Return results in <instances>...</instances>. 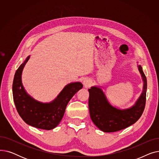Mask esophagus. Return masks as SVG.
<instances>
[{"label":"esophagus","instance_id":"obj_1","mask_svg":"<svg viewBox=\"0 0 159 159\" xmlns=\"http://www.w3.org/2000/svg\"><path fill=\"white\" fill-rule=\"evenodd\" d=\"M83 84H84L85 87H89L91 84V81L89 79H85L84 82H83Z\"/></svg>","mask_w":159,"mask_h":159}]
</instances>
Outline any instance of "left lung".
Returning a JSON list of instances; mask_svg holds the SVG:
<instances>
[{"instance_id": "8db88e82", "label": "left lung", "mask_w": 159, "mask_h": 159, "mask_svg": "<svg viewBox=\"0 0 159 159\" xmlns=\"http://www.w3.org/2000/svg\"><path fill=\"white\" fill-rule=\"evenodd\" d=\"M139 70L144 80V90L135 106L128 110H120L112 107L101 89L92 87L88 89L89 110L91 119L104 132H115L135 123L143 114L146 101L147 79L141 66Z\"/></svg>"}]
</instances>
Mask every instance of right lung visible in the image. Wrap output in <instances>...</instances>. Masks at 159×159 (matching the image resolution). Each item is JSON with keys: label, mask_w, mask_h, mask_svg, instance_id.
Listing matches in <instances>:
<instances>
[{"label": "right lung", "mask_w": 159, "mask_h": 159, "mask_svg": "<svg viewBox=\"0 0 159 159\" xmlns=\"http://www.w3.org/2000/svg\"><path fill=\"white\" fill-rule=\"evenodd\" d=\"M29 58L16 70L14 76L12 88L16 109L22 120L30 126L43 129H52L62 120L70 99L83 86L80 82L68 84L52 103L43 104L35 101L26 93L21 81L22 71Z\"/></svg>", "instance_id": "add662e5"}]
</instances>
